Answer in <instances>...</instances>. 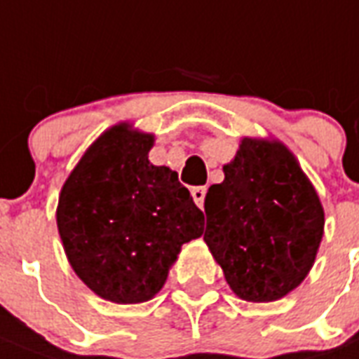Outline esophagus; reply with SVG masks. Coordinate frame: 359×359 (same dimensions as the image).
Returning <instances> with one entry per match:
<instances>
[{
    "instance_id": "obj_1",
    "label": "esophagus",
    "mask_w": 359,
    "mask_h": 359,
    "mask_svg": "<svg viewBox=\"0 0 359 359\" xmlns=\"http://www.w3.org/2000/svg\"><path fill=\"white\" fill-rule=\"evenodd\" d=\"M205 194H207V188H205V186H196V188H191V198H194V201H196L198 207H203Z\"/></svg>"
}]
</instances>
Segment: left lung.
Listing matches in <instances>:
<instances>
[{
	"instance_id": "8db88e82",
	"label": "left lung",
	"mask_w": 359,
	"mask_h": 359,
	"mask_svg": "<svg viewBox=\"0 0 359 359\" xmlns=\"http://www.w3.org/2000/svg\"><path fill=\"white\" fill-rule=\"evenodd\" d=\"M203 239L237 297L277 301L313 267L324 209L283 143L245 137L205 196Z\"/></svg>"
}]
</instances>
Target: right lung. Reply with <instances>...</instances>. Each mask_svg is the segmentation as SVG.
<instances>
[{
  "instance_id": "add662e5",
  "label": "right lung",
  "mask_w": 359,
  "mask_h": 359,
  "mask_svg": "<svg viewBox=\"0 0 359 359\" xmlns=\"http://www.w3.org/2000/svg\"><path fill=\"white\" fill-rule=\"evenodd\" d=\"M154 135L113 126L65 180L56 222L82 283L113 303H143L165 284L180 246L205 216L177 171L152 165Z\"/></svg>"
}]
</instances>
